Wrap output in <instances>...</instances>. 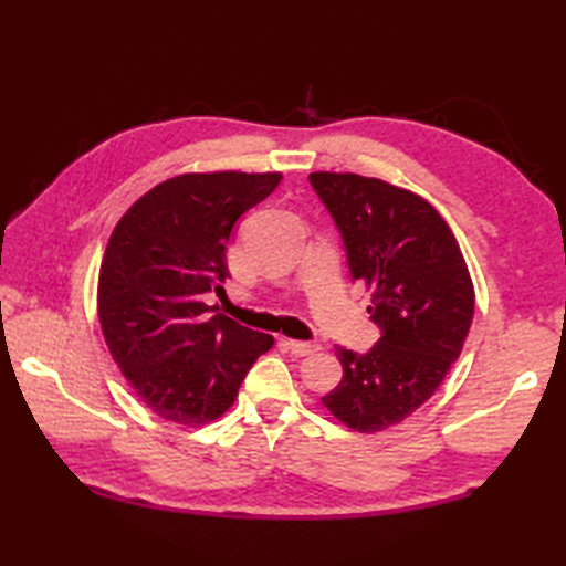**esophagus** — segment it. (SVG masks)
I'll return each mask as SVG.
<instances>
[{"label": "esophagus", "mask_w": 566, "mask_h": 566, "mask_svg": "<svg viewBox=\"0 0 566 566\" xmlns=\"http://www.w3.org/2000/svg\"><path fill=\"white\" fill-rule=\"evenodd\" d=\"M286 345H290V350H292L296 357H306V355H314V353L321 350V345H316V343H304V340H290Z\"/></svg>", "instance_id": "esophagus-1"}]
</instances>
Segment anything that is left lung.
Masks as SVG:
<instances>
[{
  "label": "left lung",
  "instance_id": "left-lung-1",
  "mask_svg": "<svg viewBox=\"0 0 566 566\" xmlns=\"http://www.w3.org/2000/svg\"><path fill=\"white\" fill-rule=\"evenodd\" d=\"M340 228L353 280L371 290L381 328L367 355L335 347L343 379L323 406L357 432H381L416 413L462 353L474 284L457 238L436 207L377 177L311 172Z\"/></svg>",
  "mask_w": 566,
  "mask_h": 566
}]
</instances>
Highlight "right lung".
I'll return each instance as SVG.
<instances>
[{
  "label": "right lung",
  "mask_w": 566,
  "mask_h": 566,
  "mask_svg": "<svg viewBox=\"0 0 566 566\" xmlns=\"http://www.w3.org/2000/svg\"><path fill=\"white\" fill-rule=\"evenodd\" d=\"M282 172H187L146 191L106 243L97 314L114 363L155 416L199 428L233 406L274 338L213 314L233 223Z\"/></svg>",
  "instance_id": "obj_1"
}]
</instances>
